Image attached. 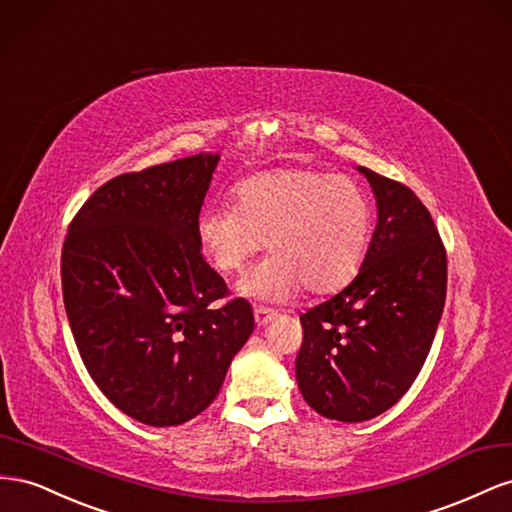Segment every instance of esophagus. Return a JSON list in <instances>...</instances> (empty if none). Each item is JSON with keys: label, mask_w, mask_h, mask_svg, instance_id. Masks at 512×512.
<instances>
[{"label": "esophagus", "mask_w": 512, "mask_h": 512, "mask_svg": "<svg viewBox=\"0 0 512 512\" xmlns=\"http://www.w3.org/2000/svg\"><path fill=\"white\" fill-rule=\"evenodd\" d=\"M253 313H255V324H257V326H268L270 321L276 317V311L264 309V306H257V309H255Z\"/></svg>", "instance_id": "obj_1"}]
</instances>
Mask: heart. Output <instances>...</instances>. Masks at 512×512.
<instances>
[{
  "label": "heart",
  "instance_id": "b5f03b06",
  "mask_svg": "<svg viewBox=\"0 0 512 512\" xmlns=\"http://www.w3.org/2000/svg\"><path fill=\"white\" fill-rule=\"evenodd\" d=\"M231 206L203 210L195 236L201 255L223 276L240 274L261 248L272 253L240 291L283 302L302 287L337 291L354 279L373 229L362 186L313 169L264 171L231 188Z\"/></svg>",
  "mask_w": 512,
  "mask_h": 512
}]
</instances>
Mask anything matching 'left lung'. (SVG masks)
Listing matches in <instances>:
<instances>
[{
    "label": "left lung",
    "mask_w": 512,
    "mask_h": 512,
    "mask_svg": "<svg viewBox=\"0 0 512 512\" xmlns=\"http://www.w3.org/2000/svg\"><path fill=\"white\" fill-rule=\"evenodd\" d=\"M377 227L360 272L337 296L300 315L296 379L330 420L375 418L410 390L446 300V248L410 186L367 167Z\"/></svg>",
    "instance_id": "left-lung-1"
}]
</instances>
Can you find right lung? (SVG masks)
<instances>
[{"mask_svg":"<svg viewBox=\"0 0 512 512\" xmlns=\"http://www.w3.org/2000/svg\"><path fill=\"white\" fill-rule=\"evenodd\" d=\"M218 156L122 173L70 221L62 294L81 360L102 394L150 427L216 399L251 337L253 309L203 259L195 225Z\"/></svg>","mask_w":512,"mask_h":512,"instance_id":"obj_1","label":"right lung"}]
</instances>
